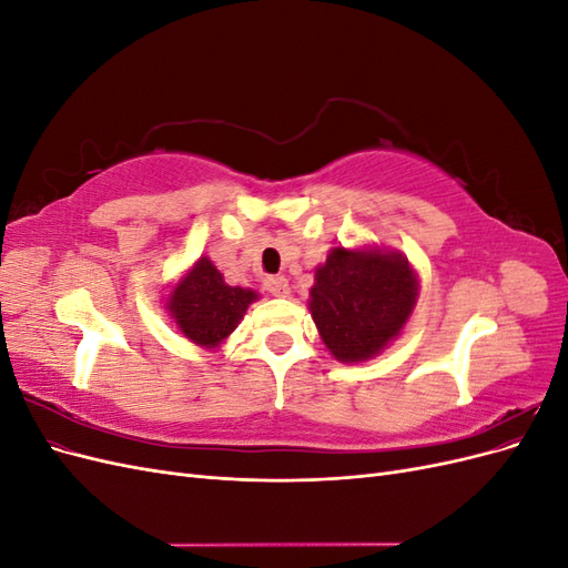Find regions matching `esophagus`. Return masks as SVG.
Listing matches in <instances>:
<instances>
[{
  "label": "esophagus",
  "instance_id": "obj_1",
  "mask_svg": "<svg viewBox=\"0 0 568 568\" xmlns=\"http://www.w3.org/2000/svg\"><path fill=\"white\" fill-rule=\"evenodd\" d=\"M265 288H267L270 296L286 298L288 296V280L284 277V274H277V277H267Z\"/></svg>",
  "mask_w": 568,
  "mask_h": 568
}]
</instances>
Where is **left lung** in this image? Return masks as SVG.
<instances>
[{"mask_svg": "<svg viewBox=\"0 0 568 568\" xmlns=\"http://www.w3.org/2000/svg\"><path fill=\"white\" fill-rule=\"evenodd\" d=\"M417 301L407 257L336 246L315 272L311 313L326 348L341 363H359L398 336Z\"/></svg>", "mask_w": 568, "mask_h": 568, "instance_id": "left-lung-1", "label": "left lung"}]
</instances>
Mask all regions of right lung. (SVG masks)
I'll use <instances>...</instances> for the list:
<instances>
[{"instance_id":"right-lung-1","label":"right lung","mask_w":568,"mask_h":568,"mask_svg":"<svg viewBox=\"0 0 568 568\" xmlns=\"http://www.w3.org/2000/svg\"><path fill=\"white\" fill-rule=\"evenodd\" d=\"M255 298L251 288L225 284L209 257H201L175 286L170 296V313L186 338L199 346L215 348L236 329L248 303Z\"/></svg>"}]
</instances>
